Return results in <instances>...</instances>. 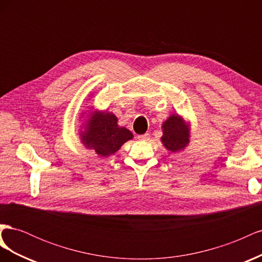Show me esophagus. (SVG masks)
I'll use <instances>...</instances> for the list:
<instances>
[{"label":"esophagus","mask_w":262,"mask_h":262,"mask_svg":"<svg viewBox=\"0 0 262 262\" xmlns=\"http://www.w3.org/2000/svg\"><path fill=\"white\" fill-rule=\"evenodd\" d=\"M138 139H139L140 141H147V140H149V134H148V133L142 134V136H139V137H138Z\"/></svg>","instance_id":"esophagus-1"}]
</instances>
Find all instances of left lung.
<instances>
[{"mask_svg":"<svg viewBox=\"0 0 262 262\" xmlns=\"http://www.w3.org/2000/svg\"><path fill=\"white\" fill-rule=\"evenodd\" d=\"M162 143L171 153L181 152L190 143L191 124L178 114H171L162 123Z\"/></svg>","mask_w":262,"mask_h":262,"instance_id":"obj_1","label":"left lung"}]
</instances>
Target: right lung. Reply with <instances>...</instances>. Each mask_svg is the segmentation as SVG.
Segmentation results:
<instances>
[{"instance_id":"obj_1","label":"right lung","mask_w":262,"mask_h":262,"mask_svg":"<svg viewBox=\"0 0 262 262\" xmlns=\"http://www.w3.org/2000/svg\"><path fill=\"white\" fill-rule=\"evenodd\" d=\"M89 109L82 112L80 120L83 122L78 129L81 143L87 149H94L100 157H108L117 153L125 142L133 139L131 131L118 124L115 114L94 107Z\"/></svg>"}]
</instances>
